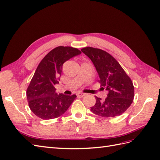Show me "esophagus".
<instances>
[{"mask_svg":"<svg viewBox=\"0 0 160 160\" xmlns=\"http://www.w3.org/2000/svg\"><path fill=\"white\" fill-rule=\"evenodd\" d=\"M85 95H86V93H84V92H79V93L77 94V96L80 97H82Z\"/></svg>","mask_w":160,"mask_h":160,"instance_id":"esophagus-1","label":"esophagus"}]
</instances>
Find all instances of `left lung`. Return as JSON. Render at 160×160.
I'll list each match as a JSON object with an SVG mask.
<instances>
[{
    "label": "left lung",
    "mask_w": 160,
    "mask_h": 160,
    "mask_svg": "<svg viewBox=\"0 0 160 160\" xmlns=\"http://www.w3.org/2000/svg\"><path fill=\"white\" fill-rule=\"evenodd\" d=\"M81 51L88 57L99 74L102 88L108 91L105 100L95 97L96 103L91 112L102 117H116L126 111L134 99L132 82L120 63L106 51L85 47Z\"/></svg>",
    "instance_id": "left-lung-1"
}]
</instances>
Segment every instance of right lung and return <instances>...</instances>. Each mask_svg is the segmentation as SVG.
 Here are the masks:
<instances>
[{"instance_id": "obj_1", "label": "right lung", "mask_w": 160, "mask_h": 160, "mask_svg": "<svg viewBox=\"0 0 160 160\" xmlns=\"http://www.w3.org/2000/svg\"><path fill=\"white\" fill-rule=\"evenodd\" d=\"M80 54L81 52L76 48L60 46L40 61L26 91L28 105L36 116L43 120L58 118L74 101L76 95L57 94L55 86L59 84L63 64Z\"/></svg>"}]
</instances>
